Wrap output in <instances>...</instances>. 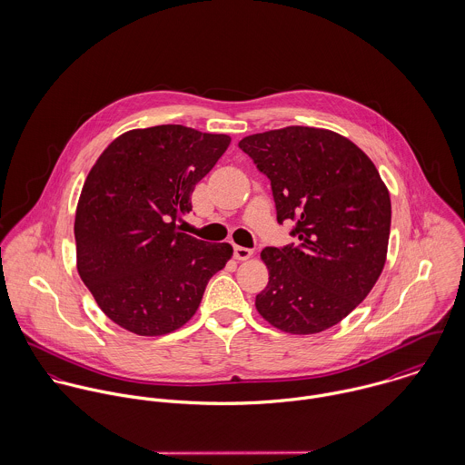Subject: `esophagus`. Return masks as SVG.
I'll return each mask as SVG.
<instances>
[{
    "label": "esophagus",
    "mask_w": 465,
    "mask_h": 465,
    "mask_svg": "<svg viewBox=\"0 0 465 465\" xmlns=\"http://www.w3.org/2000/svg\"><path fill=\"white\" fill-rule=\"evenodd\" d=\"M251 256H252V251H251V249H247V247H240V245H236V247H234V258H236V260L245 262V260H249Z\"/></svg>",
    "instance_id": "obj_1"
}]
</instances>
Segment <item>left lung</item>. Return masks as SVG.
Returning <instances> with one entry per match:
<instances>
[{
	"mask_svg": "<svg viewBox=\"0 0 465 465\" xmlns=\"http://www.w3.org/2000/svg\"><path fill=\"white\" fill-rule=\"evenodd\" d=\"M238 146L270 179L277 222L299 245L266 247L268 284L256 310L292 334L326 331L372 290L387 260L391 195L352 141L313 127L243 137Z\"/></svg>",
	"mask_w": 465,
	"mask_h": 465,
	"instance_id": "left-lung-1",
	"label": "left lung"
}]
</instances>
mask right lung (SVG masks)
Instances as JSON below:
<instances>
[{"label":"right lung","instance_id":"add662e5","mask_svg":"<svg viewBox=\"0 0 465 465\" xmlns=\"http://www.w3.org/2000/svg\"><path fill=\"white\" fill-rule=\"evenodd\" d=\"M231 143L184 125L134 129L91 168L74 214L76 268L100 310L139 336L183 328L232 256L179 231L192 193Z\"/></svg>","mask_w":465,"mask_h":465}]
</instances>
